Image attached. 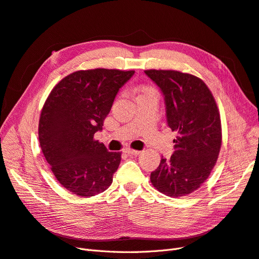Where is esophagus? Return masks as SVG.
<instances>
[{
  "label": "esophagus",
  "mask_w": 259,
  "mask_h": 259,
  "mask_svg": "<svg viewBox=\"0 0 259 259\" xmlns=\"http://www.w3.org/2000/svg\"><path fill=\"white\" fill-rule=\"evenodd\" d=\"M125 152H126V153H128V154L139 155L142 151H140V150H134V149H131V148H126V149H125Z\"/></svg>",
  "instance_id": "obj_1"
}]
</instances>
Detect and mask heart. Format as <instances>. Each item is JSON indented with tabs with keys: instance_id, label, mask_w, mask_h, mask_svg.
Returning a JSON list of instances; mask_svg holds the SVG:
<instances>
[{
	"instance_id": "heart-1",
	"label": "heart",
	"mask_w": 259,
	"mask_h": 259,
	"mask_svg": "<svg viewBox=\"0 0 259 259\" xmlns=\"http://www.w3.org/2000/svg\"><path fill=\"white\" fill-rule=\"evenodd\" d=\"M148 93H154V90L150 87H145L142 89V92H141V95H144V94H148Z\"/></svg>"
}]
</instances>
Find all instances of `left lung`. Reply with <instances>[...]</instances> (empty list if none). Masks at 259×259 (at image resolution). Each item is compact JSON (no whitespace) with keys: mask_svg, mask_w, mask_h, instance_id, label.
Instances as JSON below:
<instances>
[{"mask_svg":"<svg viewBox=\"0 0 259 259\" xmlns=\"http://www.w3.org/2000/svg\"><path fill=\"white\" fill-rule=\"evenodd\" d=\"M164 95L167 123L177 132L175 151L150 175L152 185L171 198L197 190L215 166L221 120L211 92L200 78L171 70L145 71Z\"/></svg>","mask_w":259,"mask_h":259,"instance_id":"1","label":"left lung"}]
</instances>
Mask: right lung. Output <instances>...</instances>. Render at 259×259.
<instances>
[{"label":"right lung","instance_id":"add662e5","mask_svg":"<svg viewBox=\"0 0 259 259\" xmlns=\"http://www.w3.org/2000/svg\"><path fill=\"white\" fill-rule=\"evenodd\" d=\"M134 71L95 69L64 77L50 93L39 120V142L59 183L72 194L93 197L112 184L121 160L94 140L119 89Z\"/></svg>","mask_w":259,"mask_h":259}]
</instances>
